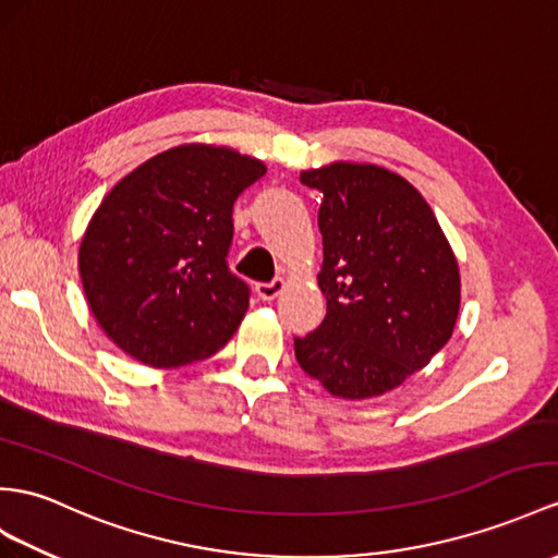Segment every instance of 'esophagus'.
Returning <instances> with one entry per match:
<instances>
[{
	"label": "esophagus",
	"mask_w": 558,
	"mask_h": 558,
	"mask_svg": "<svg viewBox=\"0 0 558 558\" xmlns=\"http://www.w3.org/2000/svg\"><path fill=\"white\" fill-rule=\"evenodd\" d=\"M287 289V281L283 279H275V281H269V283H257L255 287V293H257V298H260V301H275V298Z\"/></svg>",
	"instance_id": "esophagus-1"
}]
</instances>
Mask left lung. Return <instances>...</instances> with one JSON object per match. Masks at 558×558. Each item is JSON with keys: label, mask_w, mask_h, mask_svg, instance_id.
Masks as SVG:
<instances>
[{"label": "left lung", "mask_w": 558, "mask_h": 558, "mask_svg": "<svg viewBox=\"0 0 558 558\" xmlns=\"http://www.w3.org/2000/svg\"><path fill=\"white\" fill-rule=\"evenodd\" d=\"M301 182L322 194L326 317L293 338L295 360L336 398L384 396L450 341L457 257L424 196L396 172L331 162Z\"/></svg>", "instance_id": "obj_1"}]
</instances>
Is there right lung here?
Masks as SVG:
<instances>
[{
    "label": "right lung",
    "instance_id": "obj_1",
    "mask_svg": "<svg viewBox=\"0 0 558 558\" xmlns=\"http://www.w3.org/2000/svg\"><path fill=\"white\" fill-rule=\"evenodd\" d=\"M267 172L227 146L184 144L111 189L80 243L94 319L158 369L206 360L234 336L248 283L229 271L234 203Z\"/></svg>",
    "mask_w": 558,
    "mask_h": 558
}]
</instances>
